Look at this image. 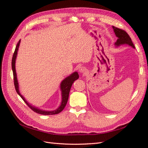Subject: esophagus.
<instances>
[{
    "mask_svg": "<svg viewBox=\"0 0 148 148\" xmlns=\"http://www.w3.org/2000/svg\"><path fill=\"white\" fill-rule=\"evenodd\" d=\"M79 71L80 73L83 74V75L84 74H86L87 73V70L84 66H81V67H80V68L79 69Z\"/></svg>",
    "mask_w": 148,
    "mask_h": 148,
    "instance_id": "esophagus-1",
    "label": "esophagus"
}]
</instances>
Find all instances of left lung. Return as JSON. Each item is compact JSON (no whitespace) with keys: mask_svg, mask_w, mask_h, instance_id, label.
Wrapping results in <instances>:
<instances>
[{"mask_svg":"<svg viewBox=\"0 0 148 148\" xmlns=\"http://www.w3.org/2000/svg\"><path fill=\"white\" fill-rule=\"evenodd\" d=\"M112 28L115 36L118 38L117 41L115 43V45L116 46H119L120 45H122V44H128V45L135 48V46L132 42L130 37V36L126 31L122 29L116 28L115 26H112Z\"/></svg>","mask_w":148,"mask_h":148,"instance_id":"obj_1","label":"left lung"}]
</instances>
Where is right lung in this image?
I'll return each mask as SVG.
<instances>
[{"label":"right lung","mask_w":148,"mask_h":148,"mask_svg":"<svg viewBox=\"0 0 148 148\" xmlns=\"http://www.w3.org/2000/svg\"><path fill=\"white\" fill-rule=\"evenodd\" d=\"M20 41H21L20 40L18 42V44H17L15 52H14V53H13L12 60V68L13 74V79H14V85H15V88L16 92L18 94V95L22 98V99H23L26 104L28 106V107H29V108H31V109H32L34 112H36L37 114L47 115H55V114H57L60 113V112H62L64 110V109L65 108V107L67 101H68L69 93H70L71 87V86H72V84L73 83V82L75 81V80H77L79 78V75L78 74V72H77V71H75L74 73H73L72 74L69 75V77L65 78L63 80V81L61 82L60 89H61V92H62V102H61L60 106L58 107L56 110L47 111V110L39 109L38 108V107L32 106L31 104H29V103L26 101L25 97L20 94V91H19L18 82V80H17L16 73V70H15V61H16V59L17 52H18V48L20 46Z\"/></svg>","instance_id":"right-lung-1"}]
</instances>
